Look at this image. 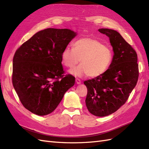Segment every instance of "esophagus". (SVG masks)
Masks as SVG:
<instances>
[{
    "label": "esophagus",
    "instance_id": "1",
    "mask_svg": "<svg viewBox=\"0 0 149 149\" xmlns=\"http://www.w3.org/2000/svg\"><path fill=\"white\" fill-rule=\"evenodd\" d=\"M75 81H76V83L77 84H81V81H80V79H78V78H76V79H75Z\"/></svg>",
    "mask_w": 149,
    "mask_h": 149
}]
</instances>
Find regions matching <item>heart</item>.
<instances>
[{"label": "heart", "instance_id": "b5f03b06", "mask_svg": "<svg viewBox=\"0 0 149 149\" xmlns=\"http://www.w3.org/2000/svg\"><path fill=\"white\" fill-rule=\"evenodd\" d=\"M113 56L111 48L93 38H82L73 44V49L66 47L61 53V61L66 67L79 66L68 71L77 77L88 75L91 78L100 76L109 67Z\"/></svg>", "mask_w": 149, "mask_h": 149}]
</instances>
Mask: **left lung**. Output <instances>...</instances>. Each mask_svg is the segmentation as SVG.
Here are the masks:
<instances>
[{
	"label": "left lung",
	"mask_w": 149,
	"mask_h": 149,
	"mask_svg": "<svg viewBox=\"0 0 149 149\" xmlns=\"http://www.w3.org/2000/svg\"><path fill=\"white\" fill-rule=\"evenodd\" d=\"M98 31L109 37L114 55L104 73L84 84L88 89L85 102L88 111L104 117L114 113L127 100L136 86L139 69L136 51L119 32L108 29Z\"/></svg>",
	"instance_id": "obj_1"
}]
</instances>
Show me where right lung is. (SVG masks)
<instances>
[{"label": "right lung", "instance_id": "add662e5", "mask_svg": "<svg viewBox=\"0 0 149 149\" xmlns=\"http://www.w3.org/2000/svg\"><path fill=\"white\" fill-rule=\"evenodd\" d=\"M77 35L70 29L49 28L36 33L16 51L12 83L23 106L38 116L50 114L75 78L63 76L61 53Z\"/></svg>", "mask_w": 149, "mask_h": 149}]
</instances>
